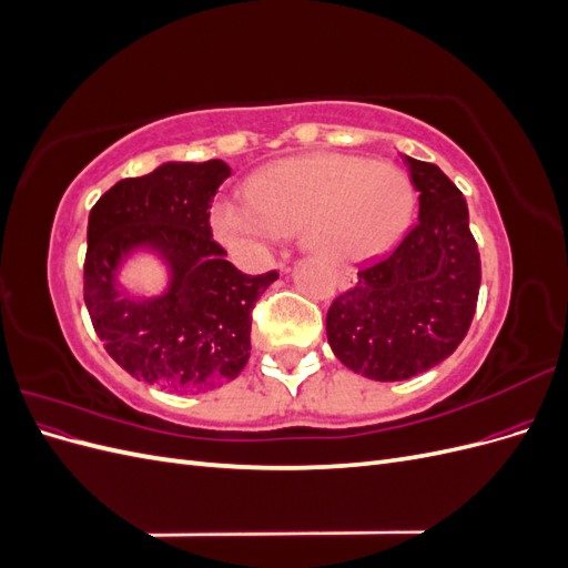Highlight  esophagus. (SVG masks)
Segmentation results:
<instances>
[{
    "mask_svg": "<svg viewBox=\"0 0 568 568\" xmlns=\"http://www.w3.org/2000/svg\"><path fill=\"white\" fill-rule=\"evenodd\" d=\"M280 267L286 270V263H280ZM334 277H336V286L338 288H351L355 284V274L351 270H338Z\"/></svg>",
    "mask_w": 568,
    "mask_h": 568,
    "instance_id": "1",
    "label": "esophagus"
}]
</instances>
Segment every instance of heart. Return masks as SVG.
<instances>
[{
    "instance_id": "obj_1",
    "label": "heart",
    "mask_w": 568,
    "mask_h": 568,
    "mask_svg": "<svg viewBox=\"0 0 568 568\" xmlns=\"http://www.w3.org/2000/svg\"><path fill=\"white\" fill-rule=\"evenodd\" d=\"M412 186L403 170L346 153H307L263 168L246 182V203L222 201L215 230L234 246L301 232L332 263L382 253L405 230Z\"/></svg>"
}]
</instances>
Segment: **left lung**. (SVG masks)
I'll use <instances>...</instances> for the list:
<instances>
[{
  "label": "left lung",
  "instance_id": "8db88e82",
  "mask_svg": "<svg viewBox=\"0 0 568 568\" xmlns=\"http://www.w3.org/2000/svg\"><path fill=\"white\" fill-rule=\"evenodd\" d=\"M419 220L388 255L326 313V336L348 369L403 382L436 367L467 336L480 286V255L459 189L434 163L405 156Z\"/></svg>",
  "mask_w": 568,
  "mask_h": 568
}]
</instances>
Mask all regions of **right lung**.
<instances>
[{
  "label": "right lung",
  "instance_id": "obj_1",
  "mask_svg": "<svg viewBox=\"0 0 568 568\" xmlns=\"http://www.w3.org/2000/svg\"><path fill=\"white\" fill-rule=\"evenodd\" d=\"M230 175L222 161L165 163L120 180L90 211L84 305L106 353L134 379L211 390L248 363L255 301L280 272H239L213 239L211 203ZM136 245L161 250L174 270L156 302L134 304L114 288L119 261Z\"/></svg>",
  "mask_w": 568,
  "mask_h": 568
}]
</instances>
